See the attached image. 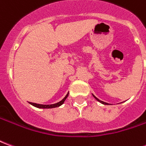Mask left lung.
<instances>
[{"label":"left lung","instance_id":"8db88e82","mask_svg":"<svg viewBox=\"0 0 146 146\" xmlns=\"http://www.w3.org/2000/svg\"><path fill=\"white\" fill-rule=\"evenodd\" d=\"M94 97H95V96H94ZM95 98H96V99H97V100H98V102H100L101 103H102V104H104V105H109V104H108V103H106V102H102V101H101V100H99V99H98V98H96V97H95Z\"/></svg>","mask_w":146,"mask_h":146}]
</instances>
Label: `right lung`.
Masks as SVG:
<instances>
[{"mask_svg": "<svg viewBox=\"0 0 146 146\" xmlns=\"http://www.w3.org/2000/svg\"><path fill=\"white\" fill-rule=\"evenodd\" d=\"M68 95H69V93L66 95V97L60 101L59 102H57V103H55V104H52V105H41V104H36V103H33V102H30V104L33 106H35V107L37 108H41V109H50V108H55V107H58V106H60L61 105H62L64 103V102L65 100L66 99V98L68 97Z\"/></svg>", "mask_w": 146, "mask_h": 146, "instance_id": "obj_1", "label": "right lung"}]
</instances>
